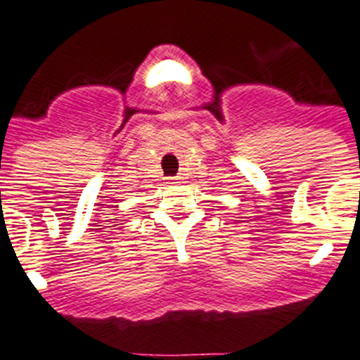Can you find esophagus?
<instances>
[{"instance_id":"esophagus-1","label":"esophagus","mask_w":360,"mask_h":360,"mask_svg":"<svg viewBox=\"0 0 360 360\" xmlns=\"http://www.w3.org/2000/svg\"><path fill=\"white\" fill-rule=\"evenodd\" d=\"M181 181H183L181 177H170V179H168V184H170V186L172 184H179Z\"/></svg>"}]
</instances>
